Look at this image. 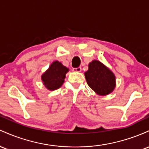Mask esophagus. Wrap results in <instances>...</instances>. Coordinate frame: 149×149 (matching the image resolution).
Instances as JSON below:
<instances>
[{"label": "esophagus", "instance_id": "esophagus-1", "mask_svg": "<svg viewBox=\"0 0 149 149\" xmlns=\"http://www.w3.org/2000/svg\"><path fill=\"white\" fill-rule=\"evenodd\" d=\"M73 71L77 72H80L81 71V67H79V68H73Z\"/></svg>", "mask_w": 149, "mask_h": 149}]
</instances>
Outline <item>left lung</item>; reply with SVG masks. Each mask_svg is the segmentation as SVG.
<instances>
[{
	"instance_id": "left-lung-1",
	"label": "left lung",
	"mask_w": 149,
	"mask_h": 149,
	"mask_svg": "<svg viewBox=\"0 0 149 149\" xmlns=\"http://www.w3.org/2000/svg\"><path fill=\"white\" fill-rule=\"evenodd\" d=\"M88 85L97 94L106 96L115 88V77L113 72L100 61H93L84 73Z\"/></svg>"
}]
</instances>
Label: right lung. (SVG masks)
<instances>
[{
  "label": "right lung",
  "mask_w": 149,
  "mask_h": 149,
  "mask_svg": "<svg viewBox=\"0 0 149 149\" xmlns=\"http://www.w3.org/2000/svg\"><path fill=\"white\" fill-rule=\"evenodd\" d=\"M69 69L58 61H54L41 76L44 86L50 91L58 89L65 81V74Z\"/></svg>",
  "instance_id": "1"
}]
</instances>
